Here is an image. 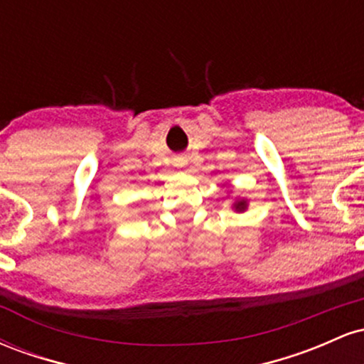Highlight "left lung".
I'll list each match as a JSON object with an SVG mask.
<instances>
[{
	"label": "left lung",
	"mask_w": 364,
	"mask_h": 364,
	"mask_svg": "<svg viewBox=\"0 0 364 364\" xmlns=\"http://www.w3.org/2000/svg\"><path fill=\"white\" fill-rule=\"evenodd\" d=\"M231 208L235 212H246V210H248V200L241 198V196H236V200L232 202Z\"/></svg>",
	"instance_id": "1"
}]
</instances>
